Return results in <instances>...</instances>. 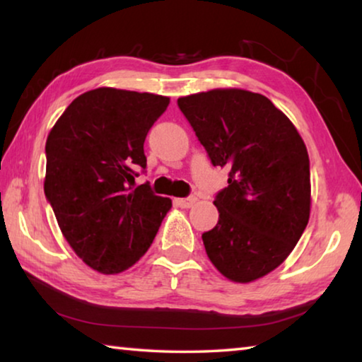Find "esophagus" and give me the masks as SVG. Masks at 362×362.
Segmentation results:
<instances>
[{
  "label": "esophagus",
  "instance_id": "obj_1",
  "mask_svg": "<svg viewBox=\"0 0 362 362\" xmlns=\"http://www.w3.org/2000/svg\"><path fill=\"white\" fill-rule=\"evenodd\" d=\"M196 198H193V196H189V198H177L175 199V204L182 207V209H188V207H192L194 204Z\"/></svg>",
  "mask_w": 362,
  "mask_h": 362
}]
</instances>
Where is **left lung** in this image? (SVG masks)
<instances>
[{"label":"left lung","mask_w":362,"mask_h":362,"mask_svg":"<svg viewBox=\"0 0 362 362\" xmlns=\"http://www.w3.org/2000/svg\"><path fill=\"white\" fill-rule=\"evenodd\" d=\"M177 103L214 166L230 169L228 187L214 201L218 223L203 233L206 254L225 278L252 283L289 257L308 223V151L262 94L212 89Z\"/></svg>","instance_id":"obj_1"}]
</instances>
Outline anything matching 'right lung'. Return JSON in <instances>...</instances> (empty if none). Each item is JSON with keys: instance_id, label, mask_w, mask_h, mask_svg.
<instances>
[{"instance_id": "1", "label": "right lung", "mask_w": 362, "mask_h": 362, "mask_svg": "<svg viewBox=\"0 0 362 362\" xmlns=\"http://www.w3.org/2000/svg\"><path fill=\"white\" fill-rule=\"evenodd\" d=\"M169 97L99 88L76 97L46 140L45 194L86 265L116 274L140 260L173 201L134 188L144 142Z\"/></svg>"}]
</instances>
